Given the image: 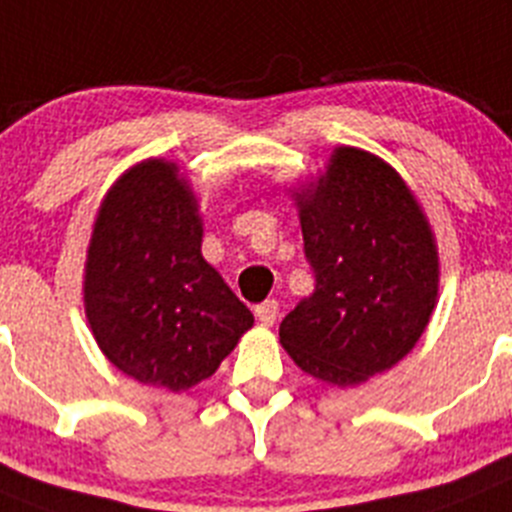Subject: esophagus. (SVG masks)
Returning <instances> with one entry per match:
<instances>
[{
    "label": "esophagus",
    "instance_id": "1",
    "mask_svg": "<svg viewBox=\"0 0 512 512\" xmlns=\"http://www.w3.org/2000/svg\"><path fill=\"white\" fill-rule=\"evenodd\" d=\"M255 316L260 324L270 326L275 321V316H278V301H262L260 306H255Z\"/></svg>",
    "mask_w": 512,
    "mask_h": 512
}]
</instances>
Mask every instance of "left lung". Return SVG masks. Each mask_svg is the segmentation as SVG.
Returning a JSON list of instances; mask_svg holds the SVG:
<instances>
[{"instance_id":"obj_1","label":"left lung","mask_w":512,"mask_h":512,"mask_svg":"<svg viewBox=\"0 0 512 512\" xmlns=\"http://www.w3.org/2000/svg\"><path fill=\"white\" fill-rule=\"evenodd\" d=\"M313 296L280 324L306 375L354 388L398 365L426 331L439 296V250L416 193L359 147H334L316 181L290 191Z\"/></svg>"}]
</instances>
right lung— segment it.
<instances>
[{
    "label": "right lung",
    "instance_id": "right-lung-1",
    "mask_svg": "<svg viewBox=\"0 0 512 512\" xmlns=\"http://www.w3.org/2000/svg\"><path fill=\"white\" fill-rule=\"evenodd\" d=\"M204 219L173 160L124 170L101 199L84 308L104 357L170 393L199 385L252 329L250 308L201 255Z\"/></svg>",
    "mask_w": 512,
    "mask_h": 512
}]
</instances>
